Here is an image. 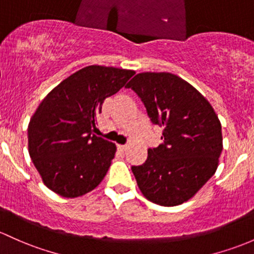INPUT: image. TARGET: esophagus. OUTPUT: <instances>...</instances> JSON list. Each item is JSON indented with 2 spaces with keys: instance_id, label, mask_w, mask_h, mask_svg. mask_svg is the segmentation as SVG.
I'll list each match as a JSON object with an SVG mask.
<instances>
[{
  "instance_id": "1",
  "label": "esophagus",
  "mask_w": 254,
  "mask_h": 254,
  "mask_svg": "<svg viewBox=\"0 0 254 254\" xmlns=\"http://www.w3.org/2000/svg\"><path fill=\"white\" fill-rule=\"evenodd\" d=\"M117 148L121 150V151H126V150L128 149V145H122V144H119V145H117Z\"/></svg>"
}]
</instances>
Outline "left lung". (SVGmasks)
<instances>
[{"label":"left lung","mask_w":254,"mask_h":254,"mask_svg":"<svg viewBox=\"0 0 254 254\" xmlns=\"http://www.w3.org/2000/svg\"><path fill=\"white\" fill-rule=\"evenodd\" d=\"M127 88L143 102L150 121L163 127L162 144L132 172L143 195L160 206L191 198L215 173L223 150L222 125L190 83L170 72H141Z\"/></svg>","instance_id":"left-lung-1"}]
</instances>
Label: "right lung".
I'll return each mask as SVG.
<instances>
[{
    "instance_id": "1",
    "label": "right lung",
    "mask_w": 254,
    "mask_h": 254,
    "mask_svg": "<svg viewBox=\"0 0 254 254\" xmlns=\"http://www.w3.org/2000/svg\"><path fill=\"white\" fill-rule=\"evenodd\" d=\"M134 73L91 65L62 81L42 100L28 127L29 154L48 189L78 197L103 181L116 145L93 134L97 116L106 98Z\"/></svg>"
}]
</instances>
